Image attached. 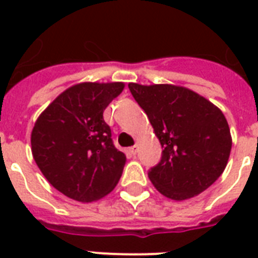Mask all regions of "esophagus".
<instances>
[{
	"label": "esophagus",
	"instance_id": "obj_1",
	"mask_svg": "<svg viewBox=\"0 0 258 258\" xmlns=\"http://www.w3.org/2000/svg\"><path fill=\"white\" fill-rule=\"evenodd\" d=\"M128 153L131 154V155H137V153H138V146H133V147H130V149H128Z\"/></svg>",
	"mask_w": 258,
	"mask_h": 258
}]
</instances>
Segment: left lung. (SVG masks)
I'll return each mask as SVG.
<instances>
[{
  "label": "left lung",
  "instance_id": "left-lung-1",
  "mask_svg": "<svg viewBox=\"0 0 258 258\" xmlns=\"http://www.w3.org/2000/svg\"><path fill=\"white\" fill-rule=\"evenodd\" d=\"M128 88L145 109L163 147L149 171L154 187L172 201H184L210 187L228 165L232 135L217 105L186 87L174 84Z\"/></svg>",
  "mask_w": 258,
  "mask_h": 258
}]
</instances>
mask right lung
<instances>
[{"label": "right lung", "instance_id": "right-lung-1", "mask_svg": "<svg viewBox=\"0 0 258 258\" xmlns=\"http://www.w3.org/2000/svg\"><path fill=\"white\" fill-rule=\"evenodd\" d=\"M124 83L75 84L61 92L34 123L32 154L42 175L71 200L93 202L112 191L125 155L116 150L103 119Z\"/></svg>", "mask_w": 258, "mask_h": 258}]
</instances>
